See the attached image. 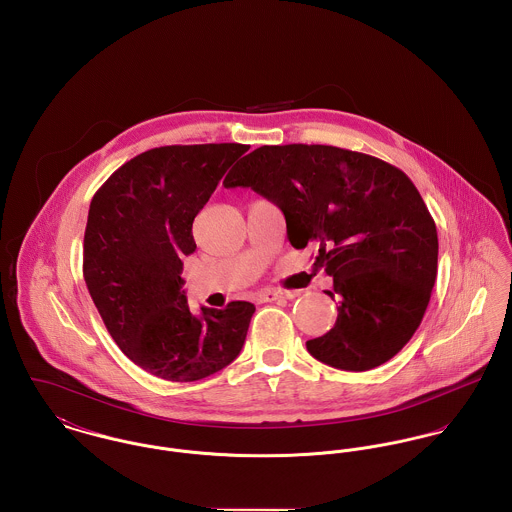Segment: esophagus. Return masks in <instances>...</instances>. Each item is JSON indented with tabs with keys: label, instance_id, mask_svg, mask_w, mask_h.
Here are the masks:
<instances>
[{
	"label": "esophagus",
	"instance_id": "34e87169",
	"mask_svg": "<svg viewBox=\"0 0 512 512\" xmlns=\"http://www.w3.org/2000/svg\"><path fill=\"white\" fill-rule=\"evenodd\" d=\"M298 296V290H283V288H267L259 292V300L261 302H273V300H290Z\"/></svg>",
	"mask_w": 512,
	"mask_h": 512
}]
</instances>
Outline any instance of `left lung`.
Listing matches in <instances>:
<instances>
[{
    "mask_svg": "<svg viewBox=\"0 0 512 512\" xmlns=\"http://www.w3.org/2000/svg\"><path fill=\"white\" fill-rule=\"evenodd\" d=\"M283 210L292 247L318 245L334 277L338 320L306 341L318 361L367 371L393 359L418 330L438 275V231L404 172L330 145H263L228 172Z\"/></svg>",
    "mask_w": 512,
    "mask_h": 512,
    "instance_id": "obj_1",
    "label": "left lung"
}]
</instances>
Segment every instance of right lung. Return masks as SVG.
Here are the masks:
<instances>
[{
    "instance_id": "right-lung-1",
    "label": "right lung",
    "mask_w": 512,
    "mask_h": 512,
    "mask_svg": "<svg viewBox=\"0 0 512 512\" xmlns=\"http://www.w3.org/2000/svg\"><path fill=\"white\" fill-rule=\"evenodd\" d=\"M241 143L167 145L145 151L98 188L84 231L82 273L119 349L143 371L174 383L210 377L241 351L255 306L188 308L182 259L192 224Z\"/></svg>"
}]
</instances>
